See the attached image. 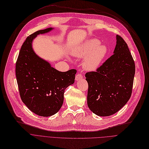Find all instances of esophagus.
Returning <instances> with one entry per match:
<instances>
[{
  "label": "esophagus",
  "mask_w": 149,
  "mask_h": 149,
  "mask_svg": "<svg viewBox=\"0 0 149 149\" xmlns=\"http://www.w3.org/2000/svg\"><path fill=\"white\" fill-rule=\"evenodd\" d=\"M82 78H83V76H82V75L81 73H78V74H77L76 75L75 79H76V81H80V80H81Z\"/></svg>",
  "instance_id": "34e87169"
}]
</instances>
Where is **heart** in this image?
Instances as JSON below:
<instances>
[{
    "mask_svg": "<svg viewBox=\"0 0 149 149\" xmlns=\"http://www.w3.org/2000/svg\"><path fill=\"white\" fill-rule=\"evenodd\" d=\"M109 52L107 46L101 44L97 39L86 40L73 49L72 53L77 58H83V67L87 71H95L101 66Z\"/></svg>",
    "mask_w": 149,
    "mask_h": 149,
    "instance_id": "heart-1",
    "label": "heart"
}]
</instances>
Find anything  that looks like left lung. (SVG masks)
I'll use <instances>...</instances> for the list:
<instances>
[{
	"mask_svg": "<svg viewBox=\"0 0 149 149\" xmlns=\"http://www.w3.org/2000/svg\"><path fill=\"white\" fill-rule=\"evenodd\" d=\"M113 53L96 72L86 74L88 84L87 105L97 116L115 114L132 95L135 65L127 44L119 35Z\"/></svg>",
	"mask_w": 149,
	"mask_h": 149,
	"instance_id": "1",
	"label": "left lung"
}]
</instances>
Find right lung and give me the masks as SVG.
I'll return each instance as SVG.
<instances>
[{
	"label": "right lung",
	"mask_w": 149,
	"mask_h": 149,
	"mask_svg": "<svg viewBox=\"0 0 149 149\" xmlns=\"http://www.w3.org/2000/svg\"><path fill=\"white\" fill-rule=\"evenodd\" d=\"M53 28L39 30L27 37L16 63V76L22 102L32 112L48 117L57 113L63 102L65 90L74 82L76 70L61 72L34 52L33 39Z\"/></svg>",
	"instance_id": "right-lung-1"
}]
</instances>
